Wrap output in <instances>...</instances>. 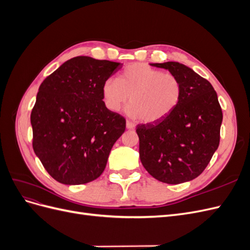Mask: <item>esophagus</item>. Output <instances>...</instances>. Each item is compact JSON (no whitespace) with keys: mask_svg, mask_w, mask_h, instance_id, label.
I'll list each match as a JSON object with an SVG mask.
<instances>
[{"mask_svg":"<svg viewBox=\"0 0 250 250\" xmlns=\"http://www.w3.org/2000/svg\"><path fill=\"white\" fill-rule=\"evenodd\" d=\"M126 128L129 130H132L135 128V125L132 122H130V121H126Z\"/></svg>","mask_w":250,"mask_h":250,"instance_id":"esophagus-1","label":"esophagus"}]
</instances>
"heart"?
<instances>
[{"instance_id": "b5f03b06", "label": "heart", "mask_w": 250, "mask_h": 250, "mask_svg": "<svg viewBox=\"0 0 250 250\" xmlns=\"http://www.w3.org/2000/svg\"><path fill=\"white\" fill-rule=\"evenodd\" d=\"M106 106L118 111L130 97L126 111L133 119L145 123L158 122L177 107L183 96L179 78L163 73L146 63H132L119 75L118 80L108 78L102 85Z\"/></svg>"}]
</instances>
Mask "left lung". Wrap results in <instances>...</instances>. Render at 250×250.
I'll return each mask as SVG.
<instances>
[{"label": "left lung", "instance_id": "left-lung-1", "mask_svg": "<svg viewBox=\"0 0 250 250\" xmlns=\"http://www.w3.org/2000/svg\"><path fill=\"white\" fill-rule=\"evenodd\" d=\"M151 65L176 75L183 96L168 117L137 126L140 158L155 179L183 184L199 176L217 150L222 109L213 85L190 67L174 62Z\"/></svg>", "mask_w": 250, "mask_h": 250}]
</instances>
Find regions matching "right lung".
<instances>
[{
    "instance_id": "1",
    "label": "right lung",
    "mask_w": 250,
    "mask_h": 250,
    "mask_svg": "<svg viewBox=\"0 0 250 250\" xmlns=\"http://www.w3.org/2000/svg\"><path fill=\"white\" fill-rule=\"evenodd\" d=\"M122 64L77 56L42 81L31 111L32 146L44 169L63 185L103 173L126 121L105 106L102 85Z\"/></svg>"
}]
</instances>
